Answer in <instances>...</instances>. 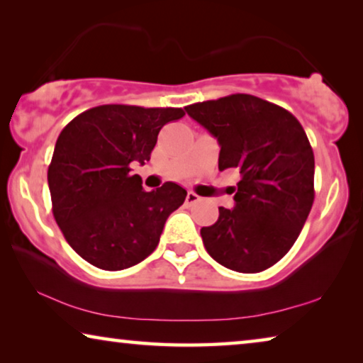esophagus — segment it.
Segmentation results:
<instances>
[{
    "label": "esophagus",
    "mask_w": 363,
    "mask_h": 363,
    "mask_svg": "<svg viewBox=\"0 0 363 363\" xmlns=\"http://www.w3.org/2000/svg\"><path fill=\"white\" fill-rule=\"evenodd\" d=\"M200 200V197L195 192H189L187 194V197H186V203L187 205H194V203H197Z\"/></svg>",
    "instance_id": "1"
}]
</instances>
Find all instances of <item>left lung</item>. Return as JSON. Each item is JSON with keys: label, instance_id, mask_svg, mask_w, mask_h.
<instances>
[{"label": "left lung", "instance_id": "1", "mask_svg": "<svg viewBox=\"0 0 363 363\" xmlns=\"http://www.w3.org/2000/svg\"><path fill=\"white\" fill-rule=\"evenodd\" d=\"M220 143L218 168L240 172L234 208L200 229L213 260L239 273L278 263L312 210L315 158L301 123L274 103L234 94L186 106Z\"/></svg>", "mask_w": 363, "mask_h": 363}]
</instances>
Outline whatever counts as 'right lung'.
Wrapping results in <instances>:
<instances>
[{"mask_svg":"<svg viewBox=\"0 0 363 363\" xmlns=\"http://www.w3.org/2000/svg\"><path fill=\"white\" fill-rule=\"evenodd\" d=\"M182 108L101 105L74 118L48 166L53 215L67 244L94 267L118 272L152 254L187 191L164 182L147 192L132 166L145 164L164 124Z\"/></svg>","mask_w":363,"mask_h":363,"instance_id":"add662e5","label":"right lung"}]
</instances>
